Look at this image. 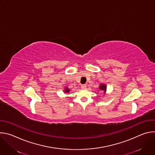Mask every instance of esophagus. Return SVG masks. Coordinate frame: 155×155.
Returning a JSON list of instances; mask_svg holds the SVG:
<instances>
[{
	"label": "esophagus",
	"mask_w": 155,
	"mask_h": 155,
	"mask_svg": "<svg viewBox=\"0 0 155 155\" xmlns=\"http://www.w3.org/2000/svg\"><path fill=\"white\" fill-rule=\"evenodd\" d=\"M86 84H82L81 86V89H86Z\"/></svg>",
	"instance_id": "34e87169"
}]
</instances>
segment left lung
Instances as JSON below:
<instances>
[{"instance_id": "1", "label": "left lung", "mask_w": 155, "mask_h": 155, "mask_svg": "<svg viewBox=\"0 0 155 155\" xmlns=\"http://www.w3.org/2000/svg\"><path fill=\"white\" fill-rule=\"evenodd\" d=\"M99 89L101 91H104V94H105V93L106 92V90H107L106 84H101L100 86H99Z\"/></svg>"}]
</instances>
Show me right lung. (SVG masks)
Masks as SVG:
<instances>
[{"instance_id": "obj_1", "label": "right lung", "mask_w": 155, "mask_h": 155, "mask_svg": "<svg viewBox=\"0 0 155 155\" xmlns=\"http://www.w3.org/2000/svg\"><path fill=\"white\" fill-rule=\"evenodd\" d=\"M69 91H70V90L69 89V88H68V87H65V89H64V93H69Z\"/></svg>"}]
</instances>
